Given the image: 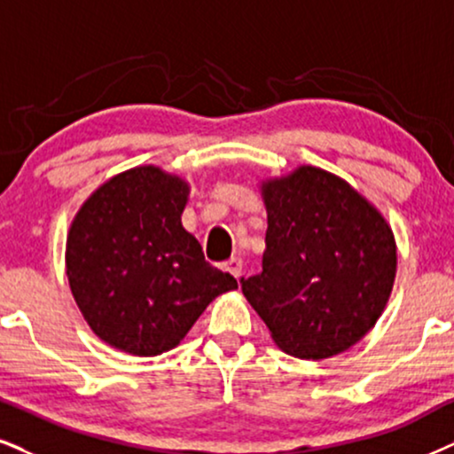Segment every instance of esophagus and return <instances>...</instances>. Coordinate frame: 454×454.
<instances>
[{
  "label": "esophagus",
  "mask_w": 454,
  "mask_h": 454,
  "mask_svg": "<svg viewBox=\"0 0 454 454\" xmlns=\"http://www.w3.org/2000/svg\"><path fill=\"white\" fill-rule=\"evenodd\" d=\"M223 271L231 273L233 278H239V276H242V259H238V256H231V259L223 262Z\"/></svg>",
  "instance_id": "obj_1"
}]
</instances>
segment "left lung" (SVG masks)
<instances>
[{
	"label": "left lung",
	"mask_w": 454,
	"mask_h": 454,
	"mask_svg": "<svg viewBox=\"0 0 454 454\" xmlns=\"http://www.w3.org/2000/svg\"><path fill=\"white\" fill-rule=\"evenodd\" d=\"M267 208L259 276L242 293L288 356L324 360L356 345L394 288L395 239L374 206L313 166L262 183Z\"/></svg>",
	"instance_id": "obj_1"
}]
</instances>
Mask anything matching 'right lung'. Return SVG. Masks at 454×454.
Wrapping results in <instances>:
<instances>
[{
    "instance_id": "right-lung-1",
    "label": "right lung",
    "mask_w": 454,
    "mask_h": 454,
    "mask_svg": "<svg viewBox=\"0 0 454 454\" xmlns=\"http://www.w3.org/2000/svg\"><path fill=\"white\" fill-rule=\"evenodd\" d=\"M189 184L141 166L98 187L73 218L67 278L94 334L132 356L181 343L212 299L238 288L184 231Z\"/></svg>"
}]
</instances>
